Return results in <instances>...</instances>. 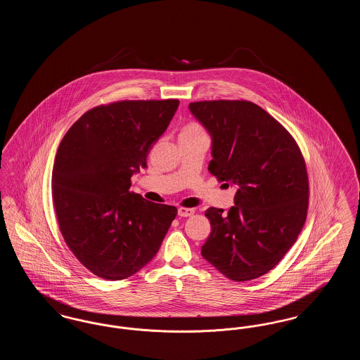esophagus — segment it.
<instances>
[{
    "label": "esophagus",
    "mask_w": 360,
    "mask_h": 360,
    "mask_svg": "<svg viewBox=\"0 0 360 360\" xmlns=\"http://www.w3.org/2000/svg\"><path fill=\"white\" fill-rule=\"evenodd\" d=\"M194 214V209L191 207H179L178 209V216L179 217H190Z\"/></svg>",
    "instance_id": "1"
}]
</instances>
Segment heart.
I'll list each match as a JSON object with an SVG mask.
<instances>
[{"mask_svg": "<svg viewBox=\"0 0 360 360\" xmlns=\"http://www.w3.org/2000/svg\"><path fill=\"white\" fill-rule=\"evenodd\" d=\"M200 132H204V128H202L198 122L191 121V122H188V124L184 127V129H182L181 134H200Z\"/></svg>", "mask_w": 360, "mask_h": 360, "instance_id": "b5f03b06", "label": "heart"}]
</instances>
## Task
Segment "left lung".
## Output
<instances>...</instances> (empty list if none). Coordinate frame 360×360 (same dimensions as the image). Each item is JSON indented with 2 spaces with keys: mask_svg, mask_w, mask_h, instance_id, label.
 Segmentation results:
<instances>
[{
  "mask_svg": "<svg viewBox=\"0 0 360 360\" xmlns=\"http://www.w3.org/2000/svg\"><path fill=\"white\" fill-rule=\"evenodd\" d=\"M188 108L212 135L207 170L219 182L239 188L226 214L213 206L206 210L212 232L201 255L235 282L267 274L307 220L304 155L290 132L257 103L219 100Z\"/></svg>",
  "mask_w": 360,
  "mask_h": 360,
  "instance_id": "1",
  "label": "left lung"
}]
</instances>
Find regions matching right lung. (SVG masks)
I'll return each mask as SVG.
<instances>
[{"label": "right lung", "instance_id": "1", "mask_svg": "<svg viewBox=\"0 0 360 360\" xmlns=\"http://www.w3.org/2000/svg\"><path fill=\"white\" fill-rule=\"evenodd\" d=\"M178 105L175 98L103 103L75 121L59 144L51 182L59 231L74 257L103 279L143 269L178 213L129 190Z\"/></svg>", "mask_w": 360, "mask_h": 360}]
</instances>
